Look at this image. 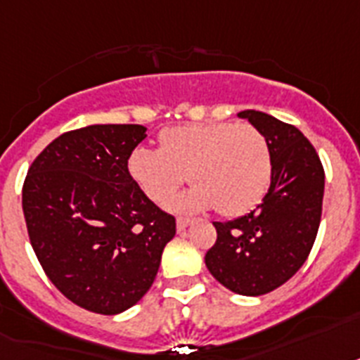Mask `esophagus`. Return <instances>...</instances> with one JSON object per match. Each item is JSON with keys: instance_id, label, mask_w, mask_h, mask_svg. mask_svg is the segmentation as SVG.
I'll return each instance as SVG.
<instances>
[{"instance_id": "esophagus-1", "label": "esophagus", "mask_w": 360, "mask_h": 360, "mask_svg": "<svg viewBox=\"0 0 360 360\" xmlns=\"http://www.w3.org/2000/svg\"><path fill=\"white\" fill-rule=\"evenodd\" d=\"M192 224V220H188V218H177V221H175V226H177V231H185L186 227Z\"/></svg>"}]
</instances>
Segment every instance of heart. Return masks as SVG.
<instances>
[{
	"label": "heart",
	"mask_w": 360,
	"mask_h": 360,
	"mask_svg": "<svg viewBox=\"0 0 360 360\" xmlns=\"http://www.w3.org/2000/svg\"><path fill=\"white\" fill-rule=\"evenodd\" d=\"M159 142L160 150L134 148L127 172L153 203L188 179L192 186L168 203L175 212L216 207L221 216H242L261 203L270 186V148L255 127L233 122L179 125L166 129Z\"/></svg>",
	"instance_id": "1"
}]
</instances>
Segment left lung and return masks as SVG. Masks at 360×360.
I'll return each instance as SVG.
<instances>
[{
    "label": "left lung",
    "mask_w": 360,
    "mask_h": 360,
    "mask_svg": "<svg viewBox=\"0 0 360 360\" xmlns=\"http://www.w3.org/2000/svg\"><path fill=\"white\" fill-rule=\"evenodd\" d=\"M270 148V188L255 209L214 221L216 244L205 264L216 281L240 296H262L286 283L307 261L323 201L322 162L300 129L270 114L242 110Z\"/></svg>",
    "instance_id": "8db88e82"
}]
</instances>
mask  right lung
<instances>
[{"instance_id": "add662e5", "label": "right lung", "mask_w": 360, "mask_h": 360, "mask_svg": "<svg viewBox=\"0 0 360 360\" xmlns=\"http://www.w3.org/2000/svg\"><path fill=\"white\" fill-rule=\"evenodd\" d=\"M144 125L98 124L60 134L23 183L29 240L49 281L75 305L120 314L146 296L175 218L136 186L131 151Z\"/></svg>"}]
</instances>
